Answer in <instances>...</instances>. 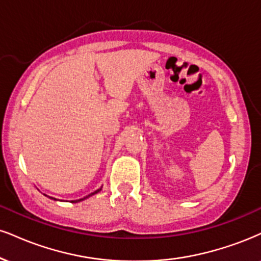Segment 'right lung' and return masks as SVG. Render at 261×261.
Masks as SVG:
<instances>
[{
    "label": "right lung",
    "mask_w": 261,
    "mask_h": 261,
    "mask_svg": "<svg viewBox=\"0 0 261 261\" xmlns=\"http://www.w3.org/2000/svg\"><path fill=\"white\" fill-rule=\"evenodd\" d=\"M101 189H102V186H101L100 189L95 190V191H94V192H92V194H89L88 196H86V197H83V198H80V199H75V201H71V202H73V203H77V202H81V201H83V199H86V198L91 197V196L95 195V194H98V192H100V191H101ZM46 196H47V195H46ZM48 197H49V196H48ZM49 198H52V199H57V198H54V197H49Z\"/></svg>",
    "instance_id": "1"
}]
</instances>
